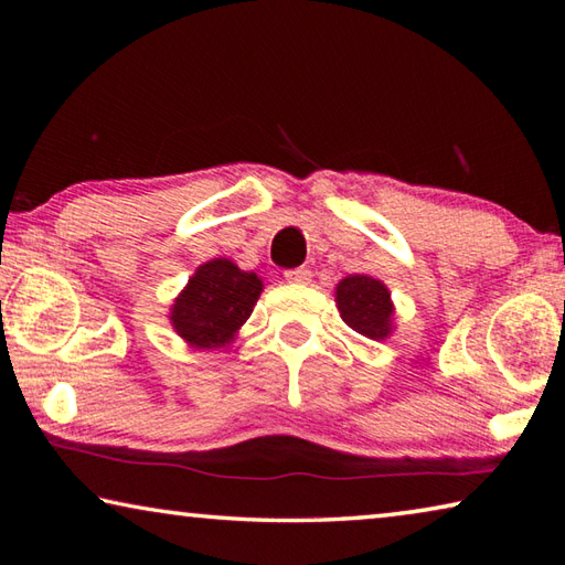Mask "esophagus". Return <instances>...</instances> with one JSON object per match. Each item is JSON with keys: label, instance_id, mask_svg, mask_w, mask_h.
I'll use <instances>...</instances> for the list:
<instances>
[{"label": "esophagus", "instance_id": "obj_1", "mask_svg": "<svg viewBox=\"0 0 565 565\" xmlns=\"http://www.w3.org/2000/svg\"><path fill=\"white\" fill-rule=\"evenodd\" d=\"M284 279L289 281V284H298V286H306V284H310L313 281V274H310L308 269H303V267H298V269H289L284 274Z\"/></svg>", "mask_w": 565, "mask_h": 565}]
</instances>
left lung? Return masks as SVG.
Returning <instances> with one entry per match:
<instances>
[{
    "label": "left lung",
    "mask_w": 565,
    "mask_h": 565,
    "mask_svg": "<svg viewBox=\"0 0 565 565\" xmlns=\"http://www.w3.org/2000/svg\"><path fill=\"white\" fill-rule=\"evenodd\" d=\"M342 320L369 340H388L395 330V306L388 286L369 274H350L334 286Z\"/></svg>",
    "instance_id": "8db88e82"
}]
</instances>
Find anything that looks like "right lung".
<instances>
[{
  "instance_id": "add662e5",
  "label": "right lung",
  "mask_w": 565,
  "mask_h": 565,
  "mask_svg": "<svg viewBox=\"0 0 565 565\" xmlns=\"http://www.w3.org/2000/svg\"><path fill=\"white\" fill-rule=\"evenodd\" d=\"M262 291L259 276L233 259L203 262L170 306L172 330L194 350H223L237 338Z\"/></svg>"
}]
</instances>
